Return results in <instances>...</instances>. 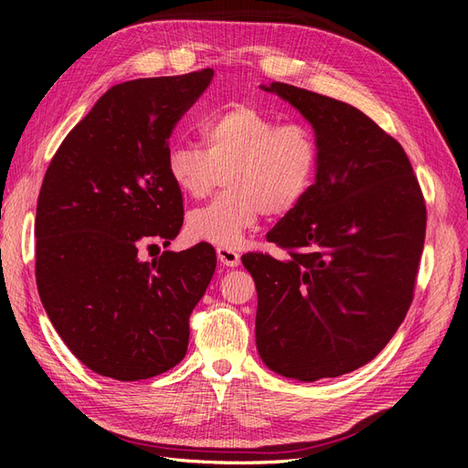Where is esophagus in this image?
Here are the masks:
<instances>
[{
  "label": "esophagus",
  "instance_id": "esophagus-1",
  "mask_svg": "<svg viewBox=\"0 0 468 468\" xmlns=\"http://www.w3.org/2000/svg\"><path fill=\"white\" fill-rule=\"evenodd\" d=\"M217 256H218V261L226 267H238L239 265V253L234 251L232 248H224V246H218L217 248Z\"/></svg>",
  "mask_w": 468,
  "mask_h": 468
}]
</instances>
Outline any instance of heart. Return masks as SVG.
Here are the masks:
<instances>
[{
  "label": "heart",
  "mask_w": 468,
  "mask_h": 468,
  "mask_svg": "<svg viewBox=\"0 0 468 468\" xmlns=\"http://www.w3.org/2000/svg\"><path fill=\"white\" fill-rule=\"evenodd\" d=\"M199 136L203 150L174 144L165 155L167 177L187 199H205L224 176L226 191L187 218L193 239L239 248L263 212L287 215L314 186L320 146L301 122L281 124L256 105L234 103L205 119Z\"/></svg>",
  "instance_id": "heart-1"
}]
</instances>
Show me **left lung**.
<instances>
[{"label":"left lung","instance_id":"obj_1","mask_svg":"<svg viewBox=\"0 0 468 468\" xmlns=\"http://www.w3.org/2000/svg\"><path fill=\"white\" fill-rule=\"evenodd\" d=\"M313 124L314 186L267 234L285 258L250 251L256 344L269 369L313 382L359 369L399 330L414 299L426 201L404 148L337 99L273 81Z\"/></svg>","mask_w":468,"mask_h":468}]
</instances>
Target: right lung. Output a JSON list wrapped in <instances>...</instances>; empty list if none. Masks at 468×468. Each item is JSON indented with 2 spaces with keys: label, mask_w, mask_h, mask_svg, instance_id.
<instances>
[{
  "label": "right lung",
  "mask_w": 468,
  "mask_h": 468,
  "mask_svg": "<svg viewBox=\"0 0 468 468\" xmlns=\"http://www.w3.org/2000/svg\"><path fill=\"white\" fill-rule=\"evenodd\" d=\"M215 76L210 68L112 86L69 134L38 193L37 287L62 342L117 380L162 375L187 353L189 316L217 267L210 244L140 261L183 224L165 172L174 126Z\"/></svg>",
  "instance_id": "obj_1"
}]
</instances>
